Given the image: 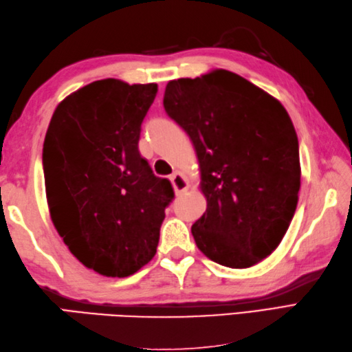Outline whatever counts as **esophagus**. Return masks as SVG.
<instances>
[{
  "instance_id": "1",
  "label": "esophagus",
  "mask_w": 352,
  "mask_h": 352,
  "mask_svg": "<svg viewBox=\"0 0 352 352\" xmlns=\"http://www.w3.org/2000/svg\"><path fill=\"white\" fill-rule=\"evenodd\" d=\"M170 183H172V188H174L177 195H182L183 192H186L189 189V182L188 178H186L182 172H175V174L170 175Z\"/></svg>"
}]
</instances>
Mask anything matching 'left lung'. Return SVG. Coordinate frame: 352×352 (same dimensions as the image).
Instances as JSON below:
<instances>
[{
  "label": "left lung",
  "instance_id": "8db88e82",
  "mask_svg": "<svg viewBox=\"0 0 352 352\" xmlns=\"http://www.w3.org/2000/svg\"><path fill=\"white\" fill-rule=\"evenodd\" d=\"M163 106L198 155L207 208L192 226L197 246L222 266L257 265L286 234L301 186L286 109L226 69L169 81Z\"/></svg>",
  "mask_w": 352,
  "mask_h": 352
}]
</instances>
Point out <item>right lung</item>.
<instances>
[{
	"instance_id": "obj_1",
	"label": "right lung",
	"mask_w": 352,
	"mask_h": 352,
	"mask_svg": "<svg viewBox=\"0 0 352 352\" xmlns=\"http://www.w3.org/2000/svg\"><path fill=\"white\" fill-rule=\"evenodd\" d=\"M155 95V83L94 81L58 104L45 136L52 223L74 256L101 275H133L154 257L174 199L169 180L153 174L138 146Z\"/></svg>"
}]
</instances>
